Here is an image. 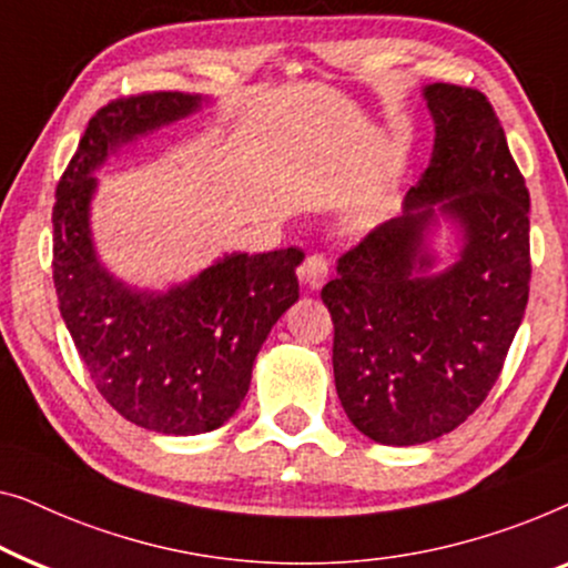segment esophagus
<instances>
[{
	"instance_id": "1",
	"label": "esophagus",
	"mask_w": 568,
	"mask_h": 568,
	"mask_svg": "<svg viewBox=\"0 0 568 568\" xmlns=\"http://www.w3.org/2000/svg\"><path fill=\"white\" fill-rule=\"evenodd\" d=\"M298 275L308 287H318L326 281V275H329V262H326L324 254H318V252L308 254V257L303 260Z\"/></svg>"
}]
</instances>
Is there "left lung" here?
I'll return each instance as SVG.
<instances>
[{
  "mask_svg": "<svg viewBox=\"0 0 568 568\" xmlns=\"http://www.w3.org/2000/svg\"><path fill=\"white\" fill-rule=\"evenodd\" d=\"M435 149L404 213L361 239L322 287L342 409L381 445L463 425L497 383L530 293V193L484 92L429 84ZM464 229L462 260L428 275L434 205Z\"/></svg>",
  "mask_w": 568,
  "mask_h": 568,
  "instance_id": "1",
  "label": "left lung"
}]
</instances>
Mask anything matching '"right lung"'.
<instances>
[{
    "instance_id": "obj_1",
    "label": "right lung",
    "mask_w": 568,
    "mask_h": 568,
    "mask_svg": "<svg viewBox=\"0 0 568 568\" xmlns=\"http://www.w3.org/2000/svg\"><path fill=\"white\" fill-rule=\"evenodd\" d=\"M201 108L182 92H146L100 108L55 187L53 285L77 353L102 398L133 425L201 435L242 406L273 324L298 301L295 246L234 252L166 293L131 291L100 265L90 234L92 172L108 154Z\"/></svg>"
}]
</instances>
